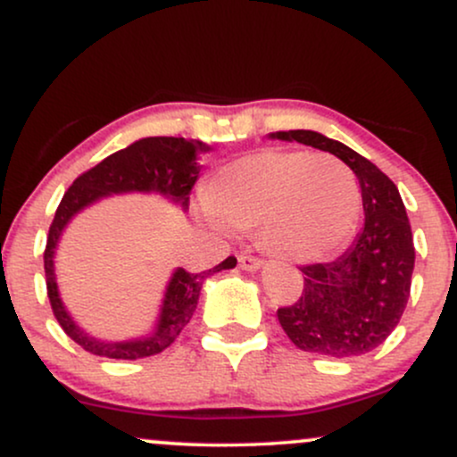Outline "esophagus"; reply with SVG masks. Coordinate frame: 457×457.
I'll return each mask as SVG.
<instances>
[{"mask_svg":"<svg viewBox=\"0 0 457 457\" xmlns=\"http://www.w3.org/2000/svg\"><path fill=\"white\" fill-rule=\"evenodd\" d=\"M238 266L243 270H258L262 266V260L255 255H238Z\"/></svg>","mask_w":457,"mask_h":457,"instance_id":"34e87169","label":"esophagus"}]
</instances>
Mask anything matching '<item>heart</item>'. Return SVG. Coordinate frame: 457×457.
<instances>
[{
  "label": "heart",
  "mask_w": 457,
  "mask_h": 457,
  "mask_svg": "<svg viewBox=\"0 0 457 457\" xmlns=\"http://www.w3.org/2000/svg\"><path fill=\"white\" fill-rule=\"evenodd\" d=\"M204 206L217 229H258L262 249L275 258L318 262L353 236L361 191L335 156L269 148L214 171Z\"/></svg>",
  "instance_id": "1"
}]
</instances>
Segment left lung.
I'll return each mask as SVG.
<instances>
[{
	"mask_svg": "<svg viewBox=\"0 0 457 457\" xmlns=\"http://www.w3.org/2000/svg\"><path fill=\"white\" fill-rule=\"evenodd\" d=\"M269 137L342 159L359 178L365 211L350 249L327 264L303 266L301 298L277 309L281 328L305 353L333 359L371 353L400 324L411 296L414 245L400 191L374 162L316 130H277Z\"/></svg>",
	"mask_w": 457,
	"mask_h": 457,
	"instance_id": "obj_1",
	"label": "left lung"
}]
</instances>
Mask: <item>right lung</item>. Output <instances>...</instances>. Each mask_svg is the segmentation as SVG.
I'll return each instance as SVG.
<instances>
[{
	"instance_id": "1",
	"label": "right lung",
	"mask_w": 457,
	"mask_h": 457,
	"mask_svg": "<svg viewBox=\"0 0 457 457\" xmlns=\"http://www.w3.org/2000/svg\"><path fill=\"white\" fill-rule=\"evenodd\" d=\"M202 152H211V145L185 137H144L130 144L129 148L113 152L90 171L79 176L62 197L54 223L49 228L45 249L46 292H49L51 309H54V316L60 327L72 342H77L87 353L107 356V359L129 361L162 353L167 345L174 344V339L195 313L204 281L214 272L236 266V258H228L214 269L197 272V275L187 272L185 269H176L167 283L165 295H162L154 328L148 335L124 339V342L92 337L87 330L79 327L75 318L68 313L60 296V287H57L54 262L55 249L72 217L90 208L92 204L101 202L103 197L122 195V193H156V195L170 199L171 204H178L187 212L188 193L199 178L197 154Z\"/></svg>"
}]
</instances>
